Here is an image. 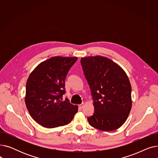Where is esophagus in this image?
<instances>
[{
  "mask_svg": "<svg viewBox=\"0 0 158 158\" xmlns=\"http://www.w3.org/2000/svg\"><path fill=\"white\" fill-rule=\"evenodd\" d=\"M78 106H79V107L80 109H82L83 108V107H84V104H79L78 105Z\"/></svg>",
  "mask_w": 158,
  "mask_h": 158,
  "instance_id": "34e87169",
  "label": "esophagus"
}]
</instances>
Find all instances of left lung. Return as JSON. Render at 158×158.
<instances>
[{"mask_svg":"<svg viewBox=\"0 0 158 158\" xmlns=\"http://www.w3.org/2000/svg\"><path fill=\"white\" fill-rule=\"evenodd\" d=\"M81 63L89 85L94 106L88 117L90 126L104 131L120 127L131 109V86L126 72L106 57L81 58Z\"/></svg>","mask_w":158,"mask_h":158,"instance_id":"left-lung-1","label":"left lung"}]
</instances>
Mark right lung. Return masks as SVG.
Instances as JSON below:
<instances>
[{
    "label": "right lung",
    "mask_w": 158,
    "mask_h": 158,
    "mask_svg": "<svg viewBox=\"0 0 158 158\" xmlns=\"http://www.w3.org/2000/svg\"><path fill=\"white\" fill-rule=\"evenodd\" d=\"M77 57H53L40 63L30 74L26 83V105L31 117L46 128L69 124L78 111L69 99L64 81Z\"/></svg>",
    "instance_id": "add662e5"
}]
</instances>
